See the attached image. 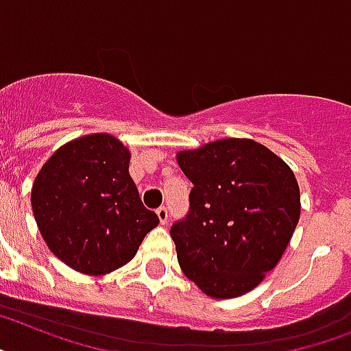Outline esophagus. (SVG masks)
<instances>
[{"label":"esophagus","instance_id":"obj_1","mask_svg":"<svg viewBox=\"0 0 351 351\" xmlns=\"http://www.w3.org/2000/svg\"><path fill=\"white\" fill-rule=\"evenodd\" d=\"M156 213H158L161 224H167V222H169V208H167V206H159L158 210H156Z\"/></svg>","mask_w":351,"mask_h":351}]
</instances>
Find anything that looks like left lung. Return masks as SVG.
I'll list each match as a JSON object with an SVG mask.
<instances>
[{
  "label": "left lung",
  "instance_id": "obj_1",
  "mask_svg": "<svg viewBox=\"0 0 351 351\" xmlns=\"http://www.w3.org/2000/svg\"><path fill=\"white\" fill-rule=\"evenodd\" d=\"M193 182L170 228L182 273L211 298L253 291L276 267L300 221L292 170L253 140L211 141L178 154Z\"/></svg>",
  "mask_w": 351,
  "mask_h": 351
}]
</instances>
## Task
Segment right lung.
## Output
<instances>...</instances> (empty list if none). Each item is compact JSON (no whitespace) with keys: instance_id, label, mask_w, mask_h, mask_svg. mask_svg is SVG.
Returning a JSON list of instances; mask_svg holds the SVG:
<instances>
[{"instance_id":"right-lung-1","label":"right lung","mask_w":351,"mask_h":351,"mask_svg":"<svg viewBox=\"0 0 351 351\" xmlns=\"http://www.w3.org/2000/svg\"><path fill=\"white\" fill-rule=\"evenodd\" d=\"M129 150L109 134L60 147L32 188L43 239L59 260L86 274H106L132 260L159 224L129 176Z\"/></svg>"}]
</instances>
